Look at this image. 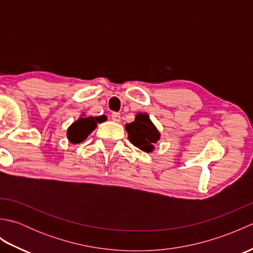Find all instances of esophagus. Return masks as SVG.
Instances as JSON below:
<instances>
[{
	"label": "esophagus",
	"mask_w": 253,
	"mask_h": 253,
	"mask_svg": "<svg viewBox=\"0 0 253 253\" xmlns=\"http://www.w3.org/2000/svg\"><path fill=\"white\" fill-rule=\"evenodd\" d=\"M111 117H112V120L116 123H120V121H121V115L118 114V113H113Z\"/></svg>",
	"instance_id": "obj_1"
}]
</instances>
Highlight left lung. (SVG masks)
<instances>
[{
  "mask_svg": "<svg viewBox=\"0 0 253 253\" xmlns=\"http://www.w3.org/2000/svg\"><path fill=\"white\" fill-rule=\"evenodd\" d=\"M128 138L133 146L144 152H152L154 143L160 139V133L150 121L148 114L138 113L135 122L126 125Z\"/></svg>",
  "mask_w": 253,
  "mask_h": 253,
  "instance_id": "8db88e82",
  "label": "left lung"
}]
</instances>
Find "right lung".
<instances>
[{"instance_id": "right-lung-1", "label": "right lung", "mask_w": 253, "mask_h": 253, "mask_svg": "<svg viewBox=\"0 0 253 253\" xmlns=\"http://www.w3.org/2000/svg\"><path fill=\"white\" fill-rule=\"evenodd\" d=\"M105 116L99 117H79L73 125L68 128L67 137L72 143H80L92 132L96 127V122L105 121Z\"/></svg>"}]
</instances>
